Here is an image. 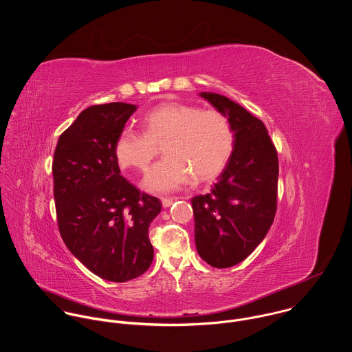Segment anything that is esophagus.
<instances>
[{
	"label": "esophagus",
	"mask_w": 352,
	"mask_h": 352,
	"mask_svg": "<svg viewBox=\"0 0 352 352\" xmlns=\"http://www.w3.org/2000/svg\"><path fill=\"white\" fill-rule=\"evenodd\" d=\"M175 201H176V198H162L161 203H162V206L166 208V207H170Z\"/></svg>",
	"instance_id": "1"
}]
</instances>
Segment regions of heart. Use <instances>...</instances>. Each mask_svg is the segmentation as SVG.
<instances>
[{"label":"heart","instance_id":"heart-1","mask_svg":"<svg viewBox=\"0 0 352 352\" xmlns=\"http://www.w3.org/2000/svg\"><path fill=\"white\" fill-rule=\"evenodd\" d=\"M145 133L124 129L113 153L122 169L145 170L162 145L164 158L148 172L144 187L151 192H169L191 179L204 183L226 166L234 148L229 118L214 109L176 101L162 102L142 119Z\"/></svg>","mask_w":352,"mask_h":352}]
</instances>
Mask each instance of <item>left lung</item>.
<instances>
[{
    "mask_svg": "<svg viewBox=\"0 0 352 352\" xmlns=\"http://www.w3.org/2000/svg\"><path fill=\"white\" fill-rule=\"evenodd\" d=\"M201 96L229 118L234 148L211 191L191 199L195 244L207 264L228 268L247 258L274 222L278 153L264 123L244 107L218 94Z\"/></svg>",
    "mask_w": 352,
    "mask_h": 352,
    "instance_id": "1",
    "label": "left lung"
}]
</instances>
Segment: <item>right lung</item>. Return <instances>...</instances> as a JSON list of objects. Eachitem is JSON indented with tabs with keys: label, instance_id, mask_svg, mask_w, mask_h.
Listing matches in <instances>:
<instances>
[{
	"label": "right lung",
	"instance_id": "right-lung-1",
	"mask_svg": "<svg viewBox=\"0 0 352 352\" xmlns=\"http://www.w3.org/2000/svg\"><path fill=\"white\" fill-rule=\"evenodd\" d=\"M137 105L108 102L84 109L56 144L54 198L60 237L91 272L127 282L151 267V221L161 203L123 176L113 146Z\"/></svg>",
	"mask_w": 352,
	"mask_h": 352
}]
</instances>
